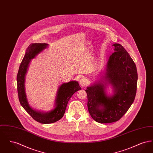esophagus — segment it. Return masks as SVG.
<instances>
[{
	"label": "esophagus",
	"instance_id": "1",
	"mask_svg": "<svg viewBox=\"0 0 153 153\" xmlns=\"http://www.w3.org/2000/svg\"><path fill=\"white\" fill-rule=\"evenodd\" d=\"M87 79L82 77L80 79V81H79V83H80V85L81 87H85V85H87Z\"/></svg>",
	"mask_w": 153,
	"mask_h": 153
}]
</instances>
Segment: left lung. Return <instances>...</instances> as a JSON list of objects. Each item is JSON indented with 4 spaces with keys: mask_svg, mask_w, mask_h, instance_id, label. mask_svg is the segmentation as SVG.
Instances as JSON below:
<instances>
[{
    "mask_svg": "<svg viewBox=\"0 0 153 153\" xmlns=\"http://www.w3.org/2000/svg\"><path fill=\"white\" fill-rule=\"evenodd\" d=\"M113 46L115 52L108 62L105 82L95 84L85 90L89 113L100 123L120 119L131 107L137 93L138 73L135 64L123 46L119 44ZM108 82L115 89L112 97H107L104 91L105 85Z\"/></svg>",
    "mask_w": 153,
    "mask_h": 153,
    "instance_id": "8db88e82",
    "label": "left lung"
}]
</instances>
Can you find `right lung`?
Returning a JSON list of instances; mask_svg holds the SVG:
<instances>
[{
  "mask_svg": "<svg viewBox=\"0 0 153 153\" xmlns=\"http://www.w3.org/2000/svg\"><path fill=\"white\" fill-rule=\"evenodd\" d=\"M48 46L46 44H31L27 49L23 58L17 74V91L19 100L23 108L26 111L33 119L42 124L54 123L61 119L65 114L68 101L72 96L77 91L81 89L77 81H70L61 85L58 91L56 99V107L47 113H41L32 109L29 105L25 92V76L30 61L34 58L38 53Z\"/></svg>",
  "mask_w": 153,
  "mask_h": 153,
  "instance_id": "obj_1",
  "label": "right lung"
}]
</instances>
